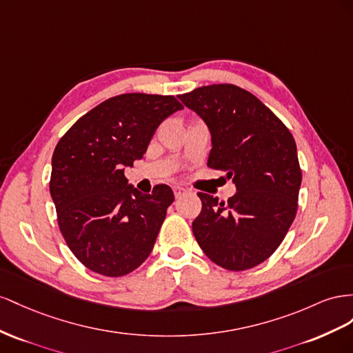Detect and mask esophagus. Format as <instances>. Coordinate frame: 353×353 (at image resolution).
Here are the masks:
<instances>
[{
	"instance_id": "34e87169",
	"label": "esophagus",
	"mask_w": 353,
	"mask_h": 353,
	"mask_svg": "<svg viewBox=\"0 0 353 353\" xmlns=\"http://www.w3.org/2000/svg\"><path fill=\"white\" fill-rule=\"evenodd\" d=\"M173 192H174L176 198H180V196H183L186 194V189L182 188V186H174L173 188Z\"/></svg>"
}]
</instances>
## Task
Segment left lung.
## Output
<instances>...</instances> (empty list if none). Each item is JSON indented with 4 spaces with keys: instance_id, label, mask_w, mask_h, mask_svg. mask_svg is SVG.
<instances>
[{
    "instance_id": "obj_1",
    "label": "left lung",
    "mask_w": 353,
    "mask_h": 353,
    "mask_svg": "<svg viewBox=\"0 0 353 353\" xmlns=\"http://www.w3.org/2000/svg\"><path fill=\"white\" fill-rule=\"evenodd\" d=\"M179 99L210 130L207 165L226 171L236 186L228 201L198 194L196 243L228 270L254 268L274 254L297 213L301 170L294 139L268 106L234 84L199 87Z\"/></svg>"
}]
</instances>
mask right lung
I'll use <instances>...</instances> for the list:
<instances>
[{
  "instance_id": "obj_1",
  "label": "right lung",
  "mask_w": 353,
  "mask_h": 353,
  "mask_svg": "<svg viewBox=\"0 0 353 353\" xmlns=\"http://www.w3.org/2000/svg\"><path fill=\"white\" fill-rule=\"evenodd\" d=\"M183 109L174 96L127 93L83 115L59 140L50 194L68 247L90 270L124 276L150 254L167 208V185L142 194L128 185L124 167L142 159L155 130Z\"/></svg>"
}]
</instances>
